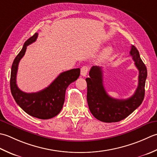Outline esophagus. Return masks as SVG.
<instances>
[{
	"label": "esophagus",
	"instance_id": "esophagus-1",
	"mask_svg": "<svg viewBox=\"0 0 157 157\" xmlns=\"http://www.w3.org/2000/svg\"><path fill=\"white\" fill-rule=\"evenodd\" d=\"M88 70H89V67L88 66H82L81 69V75L82 76H85L87 74Z\"/></svg>",
	"mask_w": 157,
	"mask_h": 157
}]
</instances>
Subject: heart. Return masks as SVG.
Instances as JSON below:
<instances>
[{"label":"heart","instance_id":"b5f03b06","mask_svg":"<svg viewBox=\"0 0 157 157\" xmlns=\"http://www.w3.org/2000/svg\"><path fill=\"white\" fill-rule=\"evenodd\" d=\"M111 53H112V49H111V48H108V49H105L101 54V59H106L108 57L111 55Z\"/></svg>","mask_w":157,"mask_h":157}]
</instances>
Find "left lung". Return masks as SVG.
<instances>
[{
    "label": "left lung",
    "mask_w": 157,
    "mask_h": 157,
    "mask_svg": "<svg viewBox=\"0 0 157 157\" xmlns=\"http://www.w3.org/2000/svg\"><path fill=\"white\" fill-rule=\"evenodd\" d=\"M130 56L139 70L138 86L132 97L118 100L109 96L103 85V70L101 67L93 66L89 71L90 77L86 78L89 108L94 117L102 122H119L125 119L141 105L144 98L146 67L135 46H132Z\"/></svg>",
    "instance_id": "1"
}]
</instances>
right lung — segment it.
Wrapping results in <instances>:
<instances>
[{
    "label": "right lung",
    "instance_id": "obj_1",
    "mask_svg": "<svg viewBox=\"0 0 157 157\" xmlns=\"http://www.w3.org/2000/svg\"><path fill=\"white\" fill-rule=\"evenodd\" d=\"M38 33L25 41L20 52L16 56L11 66L10 87L14 100L22 110L30 116L40 119H49L58 114L65 100L66 90L80 75V68L62 72L45 89L36 93H25L16 84L19 62L23 57L27 46L35 42Z\"/></svg>",
    "mask_w": 157,
    "mask_h": 157
}]
</instances>
